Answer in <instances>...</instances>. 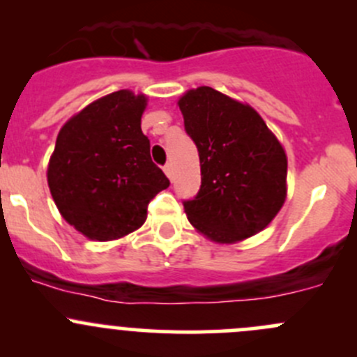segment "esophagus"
Masks as SVG:
<instances>
[{
	"instance_id": "34e87169",
	"label": "esophagus",
	"mask_w": 357,
	"mask_h": 357,
	"mask_svg": "<svg viewBox=\"0 0 357 357\" xmlns=\"http://www.w3.org/2000/svg\"><path fill=\"white\" fill-rule=\"evenodd\" d=\"M164 172H165V176H167V178L172 181V178H174V169H172L171 164L164 165Z\"/></svg>"
}]
</instances>
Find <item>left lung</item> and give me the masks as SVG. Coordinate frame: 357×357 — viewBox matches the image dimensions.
<instances>
[{
    "label": "left lung",
    "instance_id": "1",
    "mask_svg": "<svg viewBox=\"0 0 357 357\" xmlns=\"http://www.w3.org/2000/svg\"><path fill=\"white\" fill-rule=\"evenodd\" d=\"M178 107L200 157V192L185 202L190 225L226 245L257 235L287 200L283 145L257 110L208 86L188 89Z\"/></svg>",
    "mask_w": 357,
    "mask_h": 357
}]
</instances>
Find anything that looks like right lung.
<instances>
[{"label": "right lung", "instance_id": "add662e5", "mask_svg": "<svg viewBox=\"0 0 357 357\" xmlns=\"http://www.w3.org/2000/svg\"><path fill=\"white\" fill-rule=\"evenodd\" d=\"M146 105L143 93L119 89L72 115L56 136L50 193L86 238L110 242L142 228L149 202L169 186L142 131Z\"/></svg>", "mask_w": 357, "mask_h": 357}]
</instances>
